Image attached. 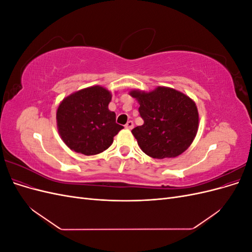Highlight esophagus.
Here are the masks:
<instances>
[{
	"mask_svg": "<svg viewBox=\"0 0 252 252\" xmlns=\"http://www.w3.org/2000/svg\"><path fill=\"white\" fill-rule=\"evenodd\" d=\"M125 128L127 129H132L133 128V122L132 121H128L126 125H125Z\"/></svg>",
	"mask_w": 252,
	"mask_h": 252,
	"instance_id": "1",
	"label": "esophagus"
}]
</instances>
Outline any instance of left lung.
I'll use <instances>...</instances> for the list:
<instances>
[{
  "mask_svg": "<svg viewBox=\"0 0 252 252\" xmlns=\"http://www.w3.org/2000/svg\"><path fill=\"white\" fill-rule=\"evenodd\" d=\"M140 104L144 124L131 132L140 148L154 158H175L193 142L199 128V112L188 95L173 88L158 86L145 93H129Z\"/></svg>",
  "mask_w": 252,
  "mask_h": 252,
  "instance_id": "8db88e82",
  "label": "left lung"
}]
</instances>
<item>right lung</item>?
<instances>
[{"label":"right lung","mask_w":252,"mask_h":252,"mask_svg":"<svg viewBox=\"0 0 252 252\" xmlns=\"http://www.w3.org/2000/svg\"><path fill=\"white\" fill-rule=\"evenodd\" d=\"M111 96L109 90L96 85L81 89L61 102L58 130L71 150L85 156L101 154L124 128L116 123V113L108 109Z\"/></svg>","instance_id":"right-lung-1"}]
</instances>
